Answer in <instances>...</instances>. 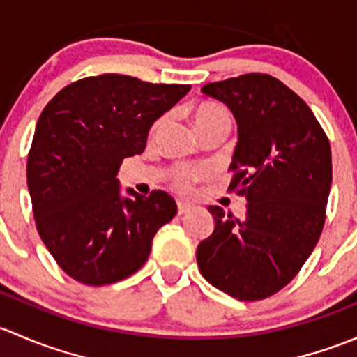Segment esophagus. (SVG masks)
Here are the masks:
<instances>
[{"label":"esophagus","instance_id":"1","mask_svg":"<svg viewBox=\"0 0 357 357\" xmlns=\"http://www.w3.org/2000/svg\"><path fill=\"white\" fill-rule=\"evenodd\" d=\"M193 208L192 204H188V202H178V214L183 215L186 214V212H190Z\"/></svg>","mask_w":357,"mask_h":357}]
</instances>
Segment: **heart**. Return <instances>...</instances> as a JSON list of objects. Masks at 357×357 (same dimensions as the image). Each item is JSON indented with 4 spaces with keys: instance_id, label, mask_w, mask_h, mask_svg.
Wrapping results in <instances>:
<instances>
[{
    "instance_id": "heart-1",
    "label": "heart",
    "mask_w": 357,
    "mask_h": 357,
    "mask_svg": "<svg viewBox=\"0 0 357 357\" xmlns=\"http://www.w3.org/2000/svg\"><path fill=\"white\" fill-rule=\"evenodd\" d=\"M221 117H228L225 110H221L219 107L211 105V103H204V105L197 107L195 110V126L199 124H205V122L215 121V119ZM160 124V122H158ZM157 124V126H158ZM204 174V169H179L178 174H176V183L181 190H188L190 188V181L195 178H200Z\"/></svg>"
}]
</instances>
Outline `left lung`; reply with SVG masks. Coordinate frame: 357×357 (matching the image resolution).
<instances>
[{"label":"left lung","mask_w":357,"mask_h":357,"mask_svg":"<svg viewBox=\"0 0 357 357\" xmlns=\"http://www.w3.org/2000/svg\"><path fill=\"white\" fill-rule=\"evenodd\" d=\"M205 96L225 103L238 128L229 188L245 197L242 219L211 205L214 231L197 262L215 289L261 301L289 285L314 250L332 188V150L301 96L268 74L211 82Z\"/></svg>","instance_id":"obj_1"}]
</instances>
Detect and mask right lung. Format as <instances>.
<instances>
[{"label":"right lung","instance_id":"1","mask_svg":"<svg viewBox=\"0 0 357 357\" xmlns=\"http://www.w3.org/2000/svg\"><path fill=\"white\" fill-rule=\"evenodd\" d=\"M190 89L103 74L66 86L41 112L27 186L39 236L70 278L109 285L146 262L178 205L162 190H122L119 167L145 150L153 122Z\"/></svg>","mask_w":357,"mask_h":357}]
</instances>
